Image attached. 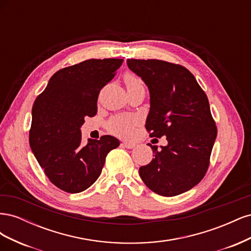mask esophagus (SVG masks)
Segmentation results:
<instances>
[{
    "instance_id": "esophagus-1",
    "label": "esophagus",
    "mask_w": 251,
    "mask_h": 251,
    "mask_svg": "<svg viewBox=\"0 0 251 251\" xmlns=\"http://www.w3.org/2000/svg\"><path fill=\"white\" fill-rule=\"evenodd\" d=\"M135 146H136V143L131 142V141H123V143H121V147L126 148V149H133V148H135Z\"/></svg>"
}]
</instances>
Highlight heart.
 <instances>
[{
    "mask_svg": "<svg viewBox=\"0 0 251 251\" xmlns=\"http://www.w3.org/2000/svg\"><path fill=\"white\" fill-rule=\"evenodd\" d=\"M125 82L126 89L142 86L141 81L132 73L125 75ZM136 126H137V119L133 116H115L109 121L108 128L111 133L126 137L134 132Z\"/></svg>",
    "mask_w": 251,
    "mask_h": 251,
    "instance_id": "b5f03b06",
    "label": "heart"
}]
</instances>
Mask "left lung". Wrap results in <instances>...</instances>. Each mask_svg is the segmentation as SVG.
Segmentation results:
<instances>
[{
  "instance_id": "1",
  "label": "left lung",
  "mask_w": 251,
  "mask_h": 251,
  "mask_svg": "<svg viewBox=\"0 0 251 251\" xmlns=\"http://www.w3.org/2000/svg\"><path fill=\"white\" fill-rule=\"evenodd\" d=\"M150 91L146 127L151 137L166 136L168 146H149L155 158L139 175L154 193L173 197L203 179L209 165L217 126L206 94L186 68L159 59H126ZM154 156V155H153Z\"/></svg>"
}]
</instances>
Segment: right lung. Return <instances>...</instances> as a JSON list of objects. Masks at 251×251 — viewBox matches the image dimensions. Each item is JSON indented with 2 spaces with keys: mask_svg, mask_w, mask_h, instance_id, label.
<instances>
[{
  "mask_svg": "<svg viewBox=\"0 0 251 251\" xmlns=\"http://www.w3.org/2000/svg\"><path fill=\"white\" fill-rule=\"evenodd\" d=\"M123 62L87 59L60 69L33 103L30 148L49 180L64 192L86 191L100 176L109 151L119 146L110 135L82 146L80 127L86 116L97 113L98 94Z\"/></svg>",
  "mask_w": 251,
  "mask_h": 251,
  "instance_id": "1",
  "label": "right lung"
}]
</instances>
